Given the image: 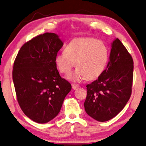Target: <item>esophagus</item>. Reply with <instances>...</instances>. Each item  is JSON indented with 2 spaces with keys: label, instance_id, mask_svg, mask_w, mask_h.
Returning a JSON list of instances; mask_svg holds the SVG:
<instances>
[{
  "label": "esophagus",
  "instance_id": "esophagus-1",
  "mask_svg": "<svg viewBox=\"0 0 146 146\" xmlns=\"http://www.w3.org/2000/svg\"><path fill=\"white\" fill-rule=\"evenodd\" d=\"M72 89L73 90H76V89L78 88L79 85H78V84H72Z\"/></svg>",
  "mask_w": 146,
  "mask_h": 146
}]
</instances>
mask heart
<instances>
[{"mask_svg": "<svg viewBox=\"0 0 146 146\" xmlns=\"http://www.w3.org/2000/svg\"><path fill=\"white\" fill-rule=\"evenodd\" d=\"M109 61V48L102 40L92 37L76 38L70 42L65 51L58 53L54 57L56 68L62 74L70 73L74 66L78 67L66 78L79 82L87 78L94 80L105 70Z\"/></svg>", "mask_w": 146, "mask_h": 146, "instance_id": "obj_1", "label": "heart"}]
</instances>
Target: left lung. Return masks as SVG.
<instances>
[{
  "instance_id": "left-lung-1",
  "label": "left lung",
  "mask_w": 146,
  "mask_h": 146,
  "mask_svg": "<svg viewBox=\"0 0 146 146\" xmlns=\"http://www.w3.org/2000/svg\"><path fill=\"white\" fill-rule=\"evenodd\" d=\"M106 69L87 87L86 112L96 120L106 121L125 107L131 93L133 62L118 38L111 43Z\"/></svg>"
}]
</instances>
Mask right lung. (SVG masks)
Returning <instances> with one entry per match:
<instances>
[{
  "instance_id": "right-lung-1",
  "label": "right lung",
  "mask_w": 146,
  "mask_h": 146,
  "mask_svg": "<svg viewBox=\"0 0 146 146\" xmlns=\"http://www.w3.org/2000/svg\"><path fill=\"white\" fill-rule=\"evenodd\" d=\"M63 42L55 33L37 36L21 48L13 66L17 100L25 114L45 123L60 111L71 84L60 77L54 57Z\"/></svg>"
}]
</instances>
